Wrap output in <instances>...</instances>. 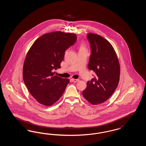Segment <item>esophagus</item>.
<instances>
[{
    "label": "esophagus",
    "instance_id": "esophagus-1",
    "mask_svg": "<svg viewBox=\"0 0 146 146\" xmlns=\"http://www.w3.org/2000/svg\"><path fill=\"white\" fill-rule=\"evenodd\" d=\"M72 81H73L74 82H75V83L78 82L80 80L78 79H74V78H72Z\"/></svg>",
    "mask_w": 146,
    "mask_h": 146
}]
</instances>
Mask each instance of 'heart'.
<instances>
[{
  "instance_id": "obj_1",
  "label": "heart",
  "mask_w": 146,
  "mask_h": 146,
  "mask_svg": "<svg viewBox=\"0 0 146 146\" xmlns=\"http://www.w3.org/2000/svg\"><path fill=\"white\" fill-rule=\"evenodd\" d=\"M85 49H86V47H85L84 44H81L80 48V50H85Z\"/></svg>"
}]
</instances>
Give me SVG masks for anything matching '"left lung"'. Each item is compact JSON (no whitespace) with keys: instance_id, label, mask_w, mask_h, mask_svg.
<instances>
[{"instance_id":"obj_1","label":"left lung","mask_w":146,"mask_h":146,"mask_svg":"<svg viewBox=\"0 0 146 146\" xmlns=\"http://www.w3.org/2000/svg\"><path fill=\"white\" fill-rule=\"evenodd\" d=\"M91 54L88 68L96 76L87 82L83 91L85 99L92 105L106 101L118 86L120 68L115 52L108 40L96 34L88 33Z\"/></svg>"}]
</instances>
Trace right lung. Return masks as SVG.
I'll use <instances>...</instances> for the list:
<instances>
[{
  "label": "right lung",
  "instance_id": "add662e5",
  "mask_svg": "<svg viewBox=\"0 0 146 146\" xmlns=\"http://www.w3.org/2000/svg\"><path fill=\"white\" fill-rule=\"evenodd\" d=\"M75 34L46 33L34 42L24 61L23 80L29 92L38 102L52 106L61 97L69 80L54 75L61 68L66 50L75 43Z\"/></svg>",
  "mask_w": 146,
  "mask_h": 146
}]
</instances>
